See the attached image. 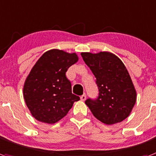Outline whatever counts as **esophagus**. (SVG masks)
Instances as JSON below:
<instances>
[{"instance_id":"obj_1","label":"esophagus","mask_w":156,"mask_h":156,"mask_svg":"<svg viewBox=\"0 0 156 156\" xmlns=\"http://www.w3.org/2000/svg\"><path fill=\"white\" fill-rule=\"evenodd\" d=\"M80 100H81V101H85V100H86V94H85V93H84L83 95L80 96Z\"/></svg>"}]
</instances>
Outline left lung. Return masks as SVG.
Returning a JSON list of instances; mask_svg holds the SVG:
<instances>
[{"label": "left lung", "mask_w": 156, "mask_h": 156, "mask_svg": "<svg viewBox=\"0 0 156 156\" xmlns=\"http://www.w3.org/2000/svg\"><path fill=\"white\" fill-rule=\"evenodd\" d=\"M81 56L94 75L99 92L97 98L85 101L93 116L108 125L126 119L135 104L136 91L124 63L109 52H83Z\"/></svg>", "instance_id": "left-lung-1"}]
</instances>
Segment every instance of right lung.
Instances as JSON below:
<instances>
[{"instance_id":"add662e5","label":"right lung","mask_w":156,"mask_h":156,"mask_svg":"<svg viewBox=\"0 0 156 156\" xmlns=\"http://www.w3.org/2000/svg\"><path fill=\"white\" fill-rule=\"evenodd\" d=\"M78 60L75 53L60 50L45 52L31 69L23 88L26 104L39 122L55 123L70 110L80 98L72 93L66 72Z\"/></svg>"}]
</instances>
